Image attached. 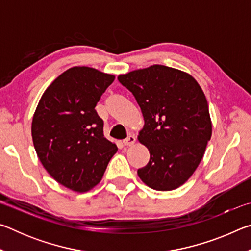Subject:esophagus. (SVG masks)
<instances>
[{"mask_svg":"<svg viewBox=\"0 0 251 251\" xmlns=\"http://www.w3.org/2000/svg\"><path fill=\"white\" fill-rule=\"evenodd\" d=\"M135 142H136V137H135L134 135H129L128 137L125 138L124 141H123V143H124V145H126V146H131Z\"/></svg>","mask_w":251,"mask_h":251,"instance_id":"34e87169","label":"esophagus"}]
</instances>
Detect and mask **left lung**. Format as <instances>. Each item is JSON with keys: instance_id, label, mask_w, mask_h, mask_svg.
<instances>
[{"instance_id": "1", "label": "left lung", "mask_w": 251, "mask_h": 251, "mask_svg": "<svg viewBox=\"0 0 251 251\" xmlns=\"http://www.w3.org/2000/svg\"><path fill=\"white\" fill-rule=\"evenodd\" d=\"M133 93L144 116L138 141L151 158L137 171L144 184L160 192L189 179L205 154L212 124L208 101L192 75L165 65H151L118 76Z\"/></svg>"}]
</instances>
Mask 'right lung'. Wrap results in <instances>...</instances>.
I'll return each instance as SVG.
<instances>
[{
  "label": "right lung",
  "mask_w": 251,
  "mask_h": 251,
  "mask_svg": "<svg viewBox=\"0 0 251 251\" xmlns=\"http://www.w3.org/2000/svg\"><path fill=\"white\" fill-rule=\"evenodd\" d=\"M114 79L93 67H71L46 88L33 115L32 138L42 165L74 192L99 184L117 151L116 144L105 138L95 110Z\"/></svg>",
  "instance_id": "right-lung-1"
}]
</instances>
